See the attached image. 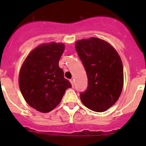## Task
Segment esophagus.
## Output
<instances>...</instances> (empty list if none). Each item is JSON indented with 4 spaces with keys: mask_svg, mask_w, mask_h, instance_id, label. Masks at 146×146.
Instances as JSON below:
<instances>
[{
    "mask_svg": "<svg viewBox=\"0 0 146 146\" xmlns=\"http://www.w3.org/2000/svg\"><path fill=\"white\" fill-rule=\"evenodd\" d=\"M70 83H71V85H72V86H74V81H73V79H70Z\"/></svg>",
    "mask_w": 146,
    "mask_h": 146,
    "instance_id": "34e87169",
    "label": "esophagus"
}]
</instances>
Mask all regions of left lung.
<instances>
[{
    "label": "left lung",
    "mask_w": 146,
    "mask_h": 146,
    "mask_svg": "<svg viewBox=\"0 0 146 146\" xmlns=\"http://www.w3.org/2000/svg\"><path fill=\"white\" fill-rule=\"evenodd\" d=\"M76 50L88 80L86 90L80 94V100L92 111H106L117 101L123 88L120 56L112 46L95 37L76 42Z\"/></svg>",
    "instance_id": "left-lung-1"
}]
</instances>
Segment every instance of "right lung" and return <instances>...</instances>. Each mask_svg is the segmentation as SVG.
I'll list each match as a JSON object with an SVG mask.
<instances>
[{"label":"right lung","instance_id":"obj_1","mask_svg":"<svg viewBox=\"0 0 146 146\" xmlns=\"http://www.w3.org/2000/svg\"><path fill=\"white\" fill-rule=\"evenodd\" d=\"M64 48V44L54 42L39 46L29 53L20 69L22 95L30 107L41 112L54 110L72 87L58 66Z\"/></svg>","mask_w":146,"mask_h":146}]
</instances>
